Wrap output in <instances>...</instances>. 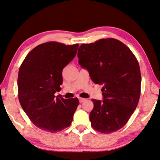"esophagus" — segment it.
<instances>
[{
	"mask_svg": "<svg viewBox=\"0 0 160 160\" xmlns=\"http://www.w3.org/2000/svg\"><path fill=\"white\" fill-rule=\"evenodd\" d=\"M78 99H79L80 103H83V102H84L86 101V99L85 98H79Z\"/></svg>",
	"mask_w": 160,
	"mask_h": 160,
	"instance_id": "obj_1",
	"label": "esophagus"
}]
</instances>
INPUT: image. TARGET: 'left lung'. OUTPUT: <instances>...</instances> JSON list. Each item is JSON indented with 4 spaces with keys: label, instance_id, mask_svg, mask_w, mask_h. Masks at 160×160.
Masks as SVG:
<instances>
[{
    "label": "left lung",
    "instance_id": "obj_1",
    "mask_svg": "<svg viewBox=\"0 0 160 160\" xmlns=\"http://www.w3.org/2000/svg\"><path fill=\"white\" fill-rule=\"evenodd\" d=\"M77 56L79 64L88 71L93 82L103 85V100H91V126L102 133L117 131L127 123L139 101V63L125 44L113 38L83 44Z\"/></svg>",
    "mask_w": 160,
    "mask_h": 160
}]
</instances>
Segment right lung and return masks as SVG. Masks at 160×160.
I'll use <instances>...</instances> for the list:
<instances>
[{
    "label": "right lung",
    "instance_id": "add662e5",
    "mask_svg": "<svg viewBox=\"0 0 160 160\" xmlns=\"http://www.w3.org/2000/svg\"><path fill=\"white\" fill-rule=\"evenodd\" d=\"M78 44L48 42L35 47L22 62L18 72V98L32 123L57 132L70 126L79 101L54 93L61 90L62 70L74 58Z\"/></svg>",
    "mask_w": 160,
    "mask_h": 160
}]
</instances>
